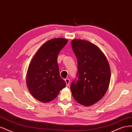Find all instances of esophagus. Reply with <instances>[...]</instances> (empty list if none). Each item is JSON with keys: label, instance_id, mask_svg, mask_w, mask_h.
I'll return each instance as SVG.
<instances>
[{"label": "esophagus", "instance_id": "obj_1", "mask_svg": "<svg viewBox=\"0 0 132 132\" xmlns=\"http://www.w3.org/2000/svg\"><path fill=\"white\" fill-rule=\"evenodd\" d=\"M65 81L66 82V85L67 86H68L69 85V82H70V80L69 79L67 78V79H65Z\"/></svg>", "mask_w": 132, "mask_h": 132}]
</instances>
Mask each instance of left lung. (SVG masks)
<instances>
[{
  "label": "left lung",
  "instance_id": "8db88e82",
  "mask_svg": "<svg viewBox=\"0 0 132 132\" xmlns=\"http://www.w3.org/2000/svg\"><path fill=\"white\" fill-rule=\"evenodd\" d=\"M71 43L78 62L76 78L70 85L71 93L80 104L91 106L101 99L108 89L111 79L109 64L94 44L79 39Z\"/></svg>",
  "mask_w": 132,
  "mask_h": 132
}]
</instances>
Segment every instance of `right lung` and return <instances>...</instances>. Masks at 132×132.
<instances>
[{
  "label": "right lung",
  "instance_id": "obj_1",
  "mask_svg": "<svg viewBox=\"0 0 132 132\" xmlns=\"http://www.w3.org/2000/svg\"><path fill=\"white\" fill-rule=\"evenodd\" d=\"M68 40L50 39L41 47L30 64L26 76L27 86L31 94L42 102L55 98L66 83L60 77L58 55Z\"/></svg>",
  "mask_w": 132,
  "mask_h": 132
}]
</instances>
